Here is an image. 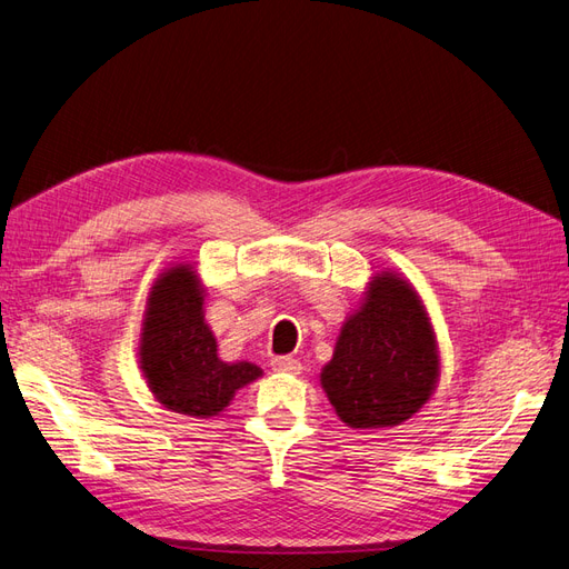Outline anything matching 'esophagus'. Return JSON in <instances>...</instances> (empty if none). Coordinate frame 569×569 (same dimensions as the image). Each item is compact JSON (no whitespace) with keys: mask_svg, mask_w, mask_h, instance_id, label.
Returning a JSON list of instances; mask_svg holds the SVG:
<instances>
[{"mask_svg":"<svg viewBox=\"0 0 569 569\" xmlns=\"http://www.w3.org/2000/svg\"><path fill=\"white\" fill-rule=\"evenodd\" d=\"M270 366H272V370H278V372H289V375H299L301 372L299 360L297 358H287V356L272 358Z\"/></svg>","mask_w":569,"mask_h":569,"instance_id":"esophagus-1","label":"esophagus"}]
</instances>
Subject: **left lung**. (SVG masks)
<instances>
[{
  "instance_id": "obj_1",
  "label": "left lung",
  "mask_w": 569,
  "mask_h": 569,
  "mask_svg": "<svg viewBox=\"0 0 569 569\" xmlns=\"http://www.w3.org/2000/svg\"><path fill=\"white\" fill-rule=\"evenodd\" d=\"M437 380V337L418 291L393 272L375 274L320 372L327 399L353 429L393 427L416 416Z\"/></svg>"
}]
</instances>
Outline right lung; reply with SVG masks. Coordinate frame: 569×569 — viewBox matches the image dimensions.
I'll return each mask as SVG.
<instances>
[{"label":"right lung","instance_id":"right-lung-1","mask_svg":"<svg viewBox=\"0 0 569 569\" xmlns=\"http://www.w3.org/2000/svg\"><path fill=\"white\" fill-rule=\"evenodd\" d=\"M144 380L168 410L187 418H213L237 389L263 370L218 358V341L203 320V287L192 266L178 263L153 282L140 335Z\"/></svg>","mask_w":569,"mask_h":569}]
</instances>
